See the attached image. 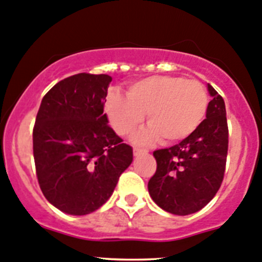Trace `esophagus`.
<instances>
[{
  "instance_id": "esophagus-1",
  "label": "esophagus",
  "mask_w": 262,
  "mask_h": 262,
  "mask_svg": "<svg viewBox=\"0 0 262 262\" xmlns=\"http://www.w3.org/2000/svg\"><path fill=\"white\" fill-rule=\"evenodd\" d=\"M147 149H142V148H134L133 149V154H134V156H139V155H144V154H147Z\"/></svg>"
}]
</instances>
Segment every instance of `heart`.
Returning a JSON list of instances; mask_svg holds the SVG:
<instances>
[{
	"label": "heart",
	"mask_w": 262,
	"mask_h": 262,
	"mask_svg": "<svg viewBox=\"0 0 262 262\" xmlns=\"http://www.w3.org/2000/svg\"><path fill=\"white\" fill-rule=\"evenodd\" d=\"M209 97L199 80L154 75L130 83L126 96L111 92L105 102L110 125L119 136H128L144 120L149 125L133 136L137 144L159 141L171 144L189 137L206 115Z\"/></svg>",
	"instance_id": "heart-1"
}]
</instances>
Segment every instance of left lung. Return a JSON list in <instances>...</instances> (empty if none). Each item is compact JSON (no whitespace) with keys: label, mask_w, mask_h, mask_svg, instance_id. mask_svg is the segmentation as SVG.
Segmentation results:
<instances>
[{"label":"left lung","mask_w":262,"mask_h":262,"mask_svg":"<svg viewBox=\"0 0 262 262\" xmlns=\"http://www.w3.org/2000/svg\"><path fill=\"white\" fill-rule=\"evenodd\" d=\"M211 96L206 119L170 148L157 149V169L148 182L155 204L174 215L197 212L206 206L222 185L228 154V124L222 96L207 84Z\"/></svg>","instance_id":"obj_1"}]
</instances>
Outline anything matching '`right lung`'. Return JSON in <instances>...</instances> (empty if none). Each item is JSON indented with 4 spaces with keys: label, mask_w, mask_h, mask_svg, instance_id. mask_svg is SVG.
<instances>
[{
    "label": "right lung",
    "mask_w": 262,
    "mask_h": 262,
    "mask_svg": "<svg viewBox=\"0 0 262 262\" xmlns=\"http://www.w3.org/2000/svg\"><path fill=\"white\" fill-rule=\"evenodd\" d=\"M111 80L106 74H75L40 102L33 129L38 183L47 201L65 214L100 209L133 161L132 147L103 113Z\"/></svg>",
    "instance_id": "add662e5"
}]
</instances>
